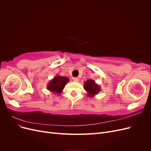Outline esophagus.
Instances as JSON below:
<instances>
[{
	"instance_id": "esophagus-1",
	"label": "esophagus",
	"mask_w": 151,
	"mask_h": 151,
	"mask_svg": "<svg viewBox=\"0 0 151 151\" xmlns=\"http://www.w3.org/2000/svg\"><path fill=\"white\" fill-rule=\"evenodd\" d=\"M73 80H74V81L75 82H78L79 81V79L78 77H73Z\"/></svg>"
}]
</instances>
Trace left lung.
Returning a JSON list of instances; mask_svg holds the SVG:
<instances>
[{
	"label": "left lung",
	"instance_id": "1",
	"mask_svg": "<svg viewBox=\"0 0 151 151\" xmlns=\"http://www.w3.org/2000/svg\"><path fill=\"white\" fill-rule=\"evenodd\" d=\"M84 88L86 91H88V96L90 97H93L95 94L99 92L100 88L98 85L95 83L94 81L90 79L84 83Z\"/></svg>",
	"mask_w": 151,
	"mask_h": 151
}]
</instances>
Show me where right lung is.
Returning <instances> with one entry per match:
<instances>
[{
	"instance_id": "right-lung-1",
	"label": "right lung",
	"mask_w": 151,
	"mask_h": 151,
	"mask_svg": "<svg viewBox=\"0 0 151 151\" xmlns=\"http://www.w3.org/2000/svg\"><path fill=\"white\" fill-rule=\"evenodd\" d=\"M68 78L67 77H62L57 76L50 82L47 88L51 92L55 93H60L64 88L65 84L68 83Z\"/></svg>"
}]
</instances>
